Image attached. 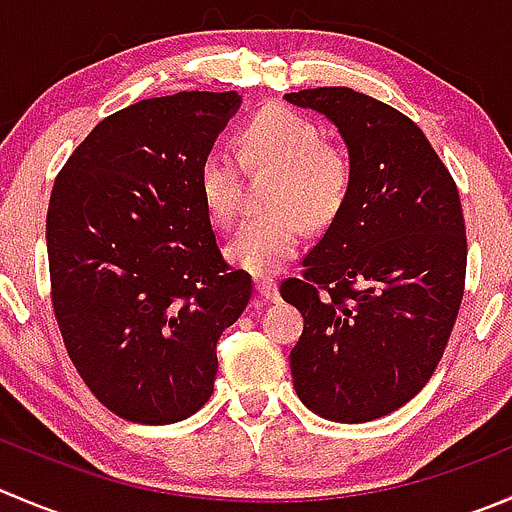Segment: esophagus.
Masks as SVG:
<instances>
[{"label":"esophagus","instance_id":"1","mask_svg":"<svg viewBox=\"0 0 512 512\" xmlns=\"http://www.w3.org/2000/svg\"><path fill=\"white\" fill-rule=\"evenodd\" d=\"M255 290L257 295H260V300L265 302L277 300V280H272V277H262V280H257Z\"/></svg>","mask_w":512,"mask_h":512}]
</instances>
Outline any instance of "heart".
Masks as SVG:
<instances>
[{
    "mask_svg": "<svg viewBox=\"0 0 512 512\" xmlns=\"http://www.w3.org/2000/svg\"><path fill=\"white\" fill-rule=\"evenodd\" d=\"M242 162L250 170L277 172L267 200L275 212L247 220L227 247V257L252 275H272L297 252L305 222L325 227L340 215L352 190V162L342 147L325 142L310 117L290 107L262 109L245 124ZM242 162L222 147L200 162L202 205L222 230L240 212Z\"/></svg>",
    "mask_w": 512,
    "mask_h": 512,
    "instance_id": "b5f03b06",
    "label": "heart"
}]
</instances>
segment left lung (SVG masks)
Here are the masks:
<instances>
[{
    "label": "left lung",
    "instance_id": "8db88e82",
    "mask_svg": "<svg viewBox=\"0 0 512 512\" xmlns=\"http://www.w3.org/2000/svg\"><path fill=\"white\" fill-rule=\"evenodd\" d=\"M325 114L352 162L340 215L280 285L302 312L297 398L335 423L403 408L438 367L465 292L468 240L453 175L418 124L350 87L285 94Z\"/></svg>",
    "mask_w": 512,
    "mask_h": 512
}]
</instances>
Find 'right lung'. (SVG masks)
Returning a JSON list of instances; mask_svg holds the SVG:
<instances>
[{"instance_id":"1","label":"right lung","mask_w":512,"mask_h":512,"mask_svg":"<svg viewBox=\"0 0 512 512\" xmlns=\"http://www.w3.org/2000/svg\"><path fill=\"white\" fill-rule=\"evenodd\" d=\"M237 92H177L109 114L57 175L47 212L52 307L69 360L119 418L167 425L210 400L217 340L252 277L225 262L200 162Z\"/></svg>"}]
</instances>
